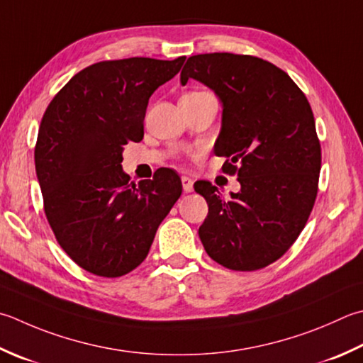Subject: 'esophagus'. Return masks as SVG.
Listing matches in <instances>:
<instances>
[{
  "label": "esophagus",
  "instance_id": "obj_1",
  "mask_svg": "<svg viewBox=\"0 0 363 363\" xmlns=\"http://www.w3.org/2000/svg\"><path fill=\"white\" fill-rule=\"evenodd\" d=\"M181 181H182V189H184V191H186V194H190V191H194V179H191V177L182 176Z\"/></svg>",
  "mask_w": 363,
  "mask_h": 363
}]
</instances>
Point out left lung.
I'll list each match as a JSON object with an SVG mask.
<instances>
[{
  "mask_svg": "<svg viewBox=\"0 0 363 363\" xmlns=\"http://www.w3.org/2000/svg\"><path fill=\"white\" fill-rule=\"evenodd\" d=\"M204 83L223 105L214 152L240 190L225 200L208 181L195 191L209 212L198 230L206 253L231 271H258L299 238L318 195L321 145L311 106L291 77L250 55L190 56L181 72Z\"/></svg>",
  "mask_w": 363,
  "mask_h": 363,
  "instance_id": "8db88e82",
  "label": "left lung"
}]
</instances>
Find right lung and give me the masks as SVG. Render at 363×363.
<instances>
[{
	"mask_svg": "<svg viewBox=\"0 0 363 363\" xmlns=\"http://www.w3.org/2000/svg\"><path fill=\"white\" fill-rule=\"evenodd\" d=\"M184 61L96 62L47 106L34 147L44 211L62 250L84 271L115 279L138 267L182 194L173 169L135 186L121 162L129 141L143 140L149 97Z\"/></svg>",
	"mask_w": 363,
	"mask_h": 363,
	"instance_id": "1",
	"label": "right lung"
}]
</instances>
